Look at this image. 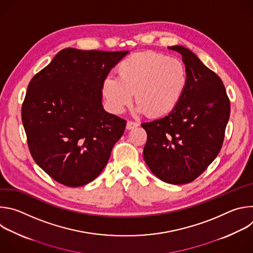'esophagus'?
<instances>
[{
    "mask_svg": "<svg viewBox=\"0 0 253 253\" xmlns=\"http://www.w3.org/2000/svg\"><path fill=\"white\" fill-rule=\"evenodd\" d=\"M138 126H139V123L133 122V121H128L127 125H126V128H127V130H132V129L137 128Z\"/></svg>",
    "mask_w": 253,
    "mask_h": 253,
    "instance_id": "34e87169",
    "label": "esophagus"
}]
</instances>
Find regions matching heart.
Segmentation results:
<instances>
[{
    "instance_id": "1",
    "label": "heart",
    "mask_w": 253,
    "mask_h": 253,
    "mask_svg": "<svg viewBox=\"0 0 253 253\" xmlns=\"http://www.w3.org/2000/svg\"><path fill=\"white\" fill-rule=\"evenodd\" d=\"M118 77L107 76L102 94L114 113H122L133 101L141 112L158 118L170 113L181 100L188 82L184 64L156 53L134 54L118 65Z\"/></svg>"
}]
</instances>
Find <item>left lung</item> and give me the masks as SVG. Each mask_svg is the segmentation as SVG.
<instances>
[{
	"label": "left lung",
	"instance_id": "left-lung-1",
	"mask_svg": "<svg viewBox=\"0 0 253 253\" xmlns=\"http://www.w3.org/2000/svg\"><path fill=\"white\" fill-rule=\"evenodd\" d=\"M168 49L182 56L188 82L167 116L141 124L147 133L143 157L157 178L179 185L192 182L218 155L230 102L221 79L192 51L179 45Z\"/></svg>",
	"mask_w": 253,
	"mask_h": 253
}]
</instances>
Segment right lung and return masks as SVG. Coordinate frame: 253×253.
<instances>
[{
	"label": "right lung",
	"instance_id": "obj_1",
	"mask_svg": "<svg viewBox=\"0 0 253 253\" xmlns=\"http://www.w3.org/2000/svg\"><path fill=\"white\" fill-rule=\"evenodd\" d=\"M128 51L61 50L31 80L22 106L30 152L57 182L79 187L105 168L126 121L102 105V82Z\"/></svg>",
	"mask_w": 253,
	"mask_h": 253
}]
</instances>
